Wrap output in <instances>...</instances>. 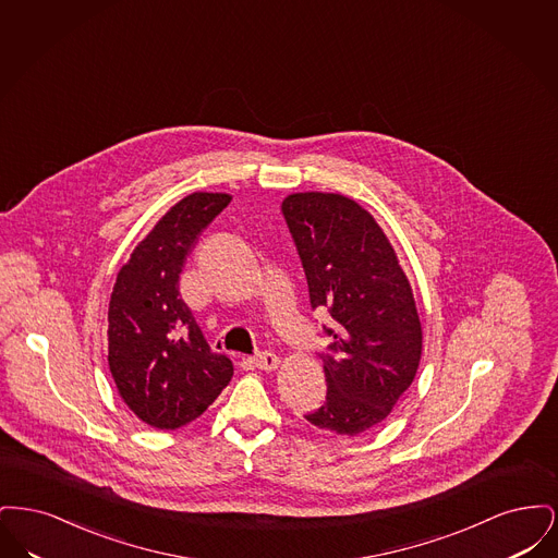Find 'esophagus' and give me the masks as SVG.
<instances>
[{
	"label": "esophagus",
	"instance_id": "34e87169",
	"mask_svg": "<svg viewBox=\"0 0 558 558\" xmlns=\"http://www.w3.org/2000/svg\"><path fill=\"white\" fill-rule=\"evenodd\" d=\"M248 362H251L255 368L266 372L276 371V368L280 366L278 355H274V353H269V351H264V353H259V355H253Z\"/></svg>",
	"mask_w": 558,
	"mask_h": 558
}]
</instances>
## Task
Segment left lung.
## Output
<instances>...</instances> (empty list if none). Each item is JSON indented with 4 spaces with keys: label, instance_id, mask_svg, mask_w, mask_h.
I'll return each instance as SVG.
<instances>
[{
    "label": "left lung",
    "instance_id": "8db88e82",
    "mask_svg": "<svg viewBox=\"0 0 558 558\" xmlns=\"http://www.w3.org/2000/svg\"><path fill=\"white\" fill-rule=\"evenodd\" d=\"M282 213L307 276L312 307L335 319L322 353L326 403L305 418L357 437L380 425L412 385L423 326L405 271L376 219L335 192H296Z\"/></svg>",
    "mask_w": 558,
    "mask_h": 558
}]
</instances>
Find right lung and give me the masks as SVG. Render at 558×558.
<instances>
[{
	"label": "right lung",
	"mask_w": 558,
	"mask_h": 558,
	"mask_svg": "<svg viewBox=\"0 0 558 558\" xmlns=\"http://www.w3.org/2000/svg\"><path fill=\"white\" fill-rule=\"evenodd\" d=\"M232 201L192 192L160 217L119 269L108 305V366L133 414L173 430L196 421L232 380V360L213 353L180 296L196 236Z\"/></svg>",
	"instance_id": "1"
}]
</instances>
